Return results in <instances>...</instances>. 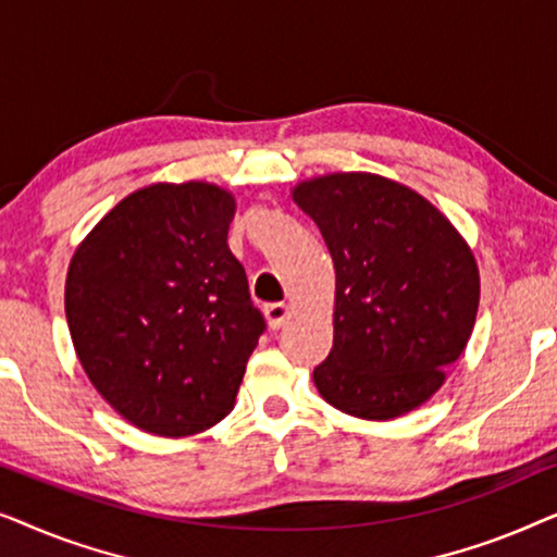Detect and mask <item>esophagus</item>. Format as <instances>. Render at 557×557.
Returning <instances> with one entry per match:
<instances>
[{
    "mask_svg": "<svg viewBox=\"0 0 557 557\" xmlns=\"http://www.w3.org/2000/svg\"><path fill=\"white\" fill-rule=\"evenodd\" d=\"M288 317H292V307H288V304H269V307H265V319H269L271 330H281Z\"/></svg>",
    "mask_w": 557,
    "mask_h": 557,
    "instance_id": "obj_1",
    "label": "esophagus"
}]
</instances>
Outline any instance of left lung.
I'll use <instances>...</instances> for the list:
<instances>
[{"mask_svg": "<svg viewBox=\"0 0 557 557\" xmlns=\"http://www.w3.org/2000/svg\"><path fill=\"white\" fill-rule=\"evenodd\" d=\"M292 200L334 263V345L314 370L319 395L362 421L423 406L474 330V250L436 205L372 172L304 180Z\"/></svg>", "mask_w": 557, "mask_h": 557, "instance_id": "1", "label": "left lung"}]
</instances>
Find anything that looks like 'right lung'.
<instances>
[{"label":"right lung","mask_w":557,"mask_h":557,"mask_svg":"<svg viewBox=\"0 0 557 557\" xmlns=\"http://www.w3.org/2000/svg\"><path fill=\"white\" fill-rule=\"evenodd\" d=\"M233 215L225 187L154 182L106 212L67 265L65 317L83 370L154 436L223 421L265 326L227 248Z\"/></svg>","instance_id":"add662e5"}]
</instances>
